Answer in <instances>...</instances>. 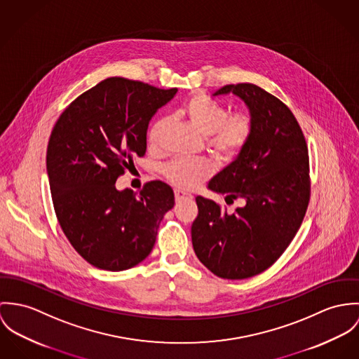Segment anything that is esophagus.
Here are the masks:
<instances>
[{
	"mask_svg": "<svg viewBox=\"0 0 359 359\" xmlns=\"http://www.w3.org/2000/svg\"><path fill=\"white\" fill-rule=\"evenodd\" d=\"M175 198L176 201H183V199H193V196L186 193V191H182V190H175Z\"/></svg>",
	"mask_w": 359,
	"mask_h": 359,
	"instance_id": "1",
	"label": "esophagus"
}]
</instances>
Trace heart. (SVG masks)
<instances>
[{
	"label": "heart",
	"mask_w": 359,
	"mask_h": 359,
	"mask_svg": "<svg viewBox=\"0 0 359 359\" xmlns=\"http://www.w3.org/2000/svg\"><path fill=\"white\" fill-rule=\"evenodd\" d=\"M182 116L206 137L209 151L222 162L234 160L250 139L253 122L248 114L239 113L229 117L224 106L197 93L191 96ZM168 125V118L156 121L149 130V143L157 146L162 132ZM212 165L206 160H175L163 166L165 177L182 189H196L212 175Z\"/></svg>",
	"instance_id": "obj_1"
}]
</instances>
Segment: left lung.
<instances>
[{
	"label": "left lung",
	"instance_id": "obj_1",
	"mask_svg": "<svg viewBox=\"0 0 359 359\" xmlns=\"http://www.w3.org/2000/svg\"><path fill=\"white\" fill-rule=\"evenodd\" d=\"M246 104L253 130L243 150L208 189L243 206L229 213L198 196L191 239L199 262L215 276L245 279L273 266L294 238L310 199L309 150L289 107L253 83L226 85Z\"/></svg>",
	"mask_w": 359,
	"mask_h": 359
}]
</instances>
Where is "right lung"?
<instances>
[{"label":"right lung","mask_w":359,"mask_h":359,"mask_svg":"<svg viewBox=\"0 0 359 359\" xmlns=\"http://www.w3.org/2000/svg\"><path fill=\"white\" fill-rule=\"evenodd\" d=\"M176 92L111 77L83 92L53 126L46 170L55 213L73 248L97 269L122 271L143 262L175 205L160 180L139 194L117 190L116 182L146 154L149 122Z\"/></svg>","instance_id":"add662e5"}]
</instances>
